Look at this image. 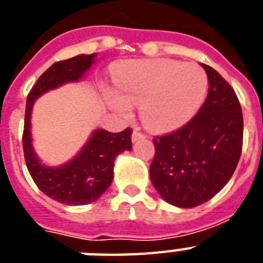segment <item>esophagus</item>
Wrapping results in <instances>:
<instances>
[{
  "label": "esophagus",
  "instance_id": "34e87169",
  "mask_svg": "<svg viewBox=\"0 0 263 263\" xmlns=\"http://www.w3.org/2000/svg\"><path fill=\"white\" fill-rule=\"evenodd\" d=\"M143 138H146V135L140 132L139 128H135V129H134V134H132V142H138V140L143 139Z\"/></svg>",
  "mask_w": 263,
  "mask_h": 263
}]
</instances>
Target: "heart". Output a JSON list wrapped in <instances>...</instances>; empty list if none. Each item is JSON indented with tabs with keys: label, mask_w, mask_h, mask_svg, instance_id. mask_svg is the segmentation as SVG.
<instances>
[{
	"label": "heart",
	"mask_w": 263,
	"mask_h": 263,
	"mask_svg": "<svg viewBox=\"0 0 263 263\" xmlns=\"http://www.w3.org/2000/svg\"><path fill=\"white\" fill-rule=\"evenodd\" d=\"M120 94L110 95L111 106L121 113L140 105V117L148 129L168 132L191 121L203 105L208 73L198 64L177 60H138L116 75Z\"/></svg>",
	"instance_id": "obj_1"
}]
</instances>
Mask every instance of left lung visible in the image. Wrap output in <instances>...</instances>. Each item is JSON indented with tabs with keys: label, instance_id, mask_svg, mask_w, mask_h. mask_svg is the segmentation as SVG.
Here are the masks:
<instances>
[{
	"label": "left lung",
	"instance_id": "left-lung-1",
	"mask_svg": "<svg viewBox=\"0 0 263 263\" xmlns=\"http://www.w3.org/2000/svg\"><path fill=\"white\" fill-rule=\"evenodd\" d=\"M209 92L195 117L179 129L156 136L150 179L177 208L208 202L228 183L243 147V115L236 92L222 76L202 64Z\"/></svg>",
	"mask_w": 263,
	"mask_h": 263
}]
</instances>
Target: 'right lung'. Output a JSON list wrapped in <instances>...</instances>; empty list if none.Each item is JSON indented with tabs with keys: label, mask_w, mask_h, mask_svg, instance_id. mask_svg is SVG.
<instances>
[{
	"label": "right lung",
	"mask_w": 263,
	"mask_h": 263,
	"mask_svg": "<svg viewBox=\"0 0 263 263\" xmlns=\"http://www.w3.org/2000/svg\"><path fill=\"white\" fill-rule=\"evenodd\" d=\"M94 57L95 54H80L57 61L43 72L27 97L23 131V152L27 169L43 194L69 206L91 203L109 188L113 180L115 158L120 153L132 148V129L127 128L117 134L97 129L73 160L57 168H49L41 164L32 150L31 110L35 99L43 92L68 82H78L92 65Z\"/></svg>",
	"instance_id": "right-lung-1"
}]
</instances>
